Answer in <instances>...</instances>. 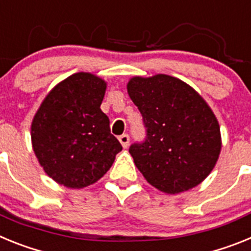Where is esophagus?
Segmentation results:
<instances>
[{
  "mask_svg": "<svg viewBox=\"0 0 251 251\" xmlns=\"http://www.w3.org/2000/svg\"><path fill=\"white\" fill-rule=\"evenodd\" d=\"M129 136L128 134H122L121 137H119V142H121V145L123 146V148H127L128 146H129Z\"/></svg>",
  "mask_w": 251,
  "mask_h": 251,
  "instance_id": "1",
  "label": "esophagus"
}]
</instances>
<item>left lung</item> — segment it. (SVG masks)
<instances>
[{"instance_id":"8db88e82","label":"left lung","mask_w":251,"mask_h":251,"mask_svg":"<svg viewBox=\"0 0 251 251\" xmlns=\"http://www.w3.org/2000/svg\"><path fill=\"white\" fill-rule=\"evenodd\" d=\"M127 89L146 128V138L129 147L145 178L166 194L202 182L221 150L220 127L206 101L170 75L136 76Z\"/></svg>"}]
</instances>
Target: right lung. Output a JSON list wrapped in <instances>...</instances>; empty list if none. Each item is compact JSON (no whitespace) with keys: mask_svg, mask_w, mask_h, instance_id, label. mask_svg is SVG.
I'll return each instance as SVG.
<instances>
[{"mask_svg":"<svg viewBox=\"0 0 251 251\" xmlns=\"http://www.w3.org/2000/svg\"><path fill=\"white\" fill-rule=\"evenodd\" d=\"M105 83L77 73L57 84L31 126L34 152L46 174L60 185L81 188L106 174L122 151L100 104Z\"/></svg>","mask_w":251,"mask_h":251,"instance_id":"add662e5","label":"right lung"}]
</instances>
